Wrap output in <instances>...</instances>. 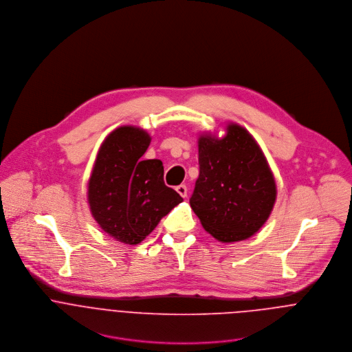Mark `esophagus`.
Here are the masks:
<instances>
[{"instance_id":"1","label":"esophagus","mask_w":352,"mask_h":352,"mask_svg":"<svg viewBox=\"0 0 352 352\" xmlns=\"http://www.w3.org/2000/svg\"><path fill=\"white\" fill-rule=\"evenodd\" d=\"M176 191H177V194H179L180 197H183V198L187 197V187H186L184 184L177 186V187H176Z\"/></svg>"}]
</instances>
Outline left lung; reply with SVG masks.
<instances>
[{
  "label": "left lung",
  "instance_id": "left-lung-1",
  "mask_svg": "<svg viewBox=\"0 0 352 352\" xmlns=\"http://www.w3.org/2000/svg\"><path fill=\"white\" fill-rule=\"evenodd\" d=\"M199 177L190 204L201 226L221 243L252 237L268 219L276 184L251 134L229 123L222 138L210 133L198 141Z\"/></svg>",
  "mask_w": 352,
  "mask_h": 352
}]
</instances>
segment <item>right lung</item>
Masks as SVG:
<instances>
[{
  "instance_id": "obj_1",
  "label": "right lung",
  "mask_w": 352,
  "mask_h": 352,
  "mask_svg": "<svg viewBox=\"0 0 352 352\" xmlns=\"http://www.w3.org/2000/svg\"><path fill=\"white\" fill-rule=\"evenodd\" d=\"M151 135L135 126L113 130L101 144L88 183V203L101 229L137 245L183 198L164 183L160 160H142Z\"/></svg>"
}]
</instances>
